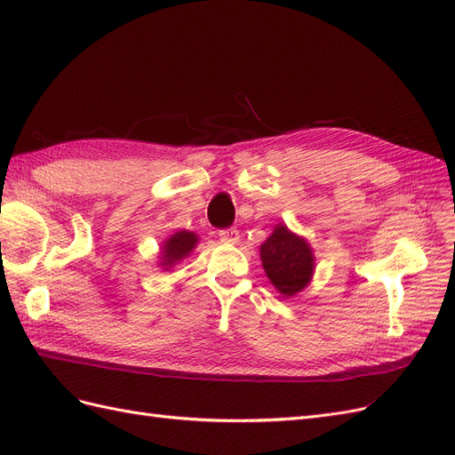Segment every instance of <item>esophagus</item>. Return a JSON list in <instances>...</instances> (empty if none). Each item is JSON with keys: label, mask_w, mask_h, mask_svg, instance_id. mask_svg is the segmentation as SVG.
<instances>
[{"label": "esophagus", "mask_w": 455, "mask_h": 455, "mask_svg": "<svg viewBox=\"0 0 455 455\" xmlns=\"http://www.w3.org/2000/svg\"><path fill=\"white\" fill-rule=\"evenodd\" d=\"M220 235V241H222L224 244H237L241 235H239V229L235 228H229V229H222L218 233Z\"/></svg>", "instance_id": "1"}]
</instances>
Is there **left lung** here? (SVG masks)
Segmentation results:
<instances>
[{
  "label": "left lung",
  "instance_id": "left-lung-1",
  "mask_svg": "<svg viewBox=\"0 0 455 455\" xmlns=\"http://www.w3.org/2000/svg\"><path fill=\"white\" fill-rule=\"evenodd\" d=\"M259 258L267 279L283 298H294L313 279L315 254L311 244L284 224L275 226L271 235L259 244Z\"/></svg>",
  "mask_w": 455,
  "mask_h": 455
}]
</instances>
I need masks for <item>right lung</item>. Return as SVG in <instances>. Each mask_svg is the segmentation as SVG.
<instances>
[{
  "instance_id": "add662e5",
  "label": "right lung",
  "mask_w": 455,
  "mask_h": 455,
  "mask_svg": "<svg viewBox=\"0 0 455 455\" xmlns=\"http://www.w3.org/2000/svg\"><path fill=\"white\" fill-rule=\"evenodd\" d=\"M197 243H199V235L194 231L180 229V231L172 233V235L164 239L161 244V251H159L161 269L169 271L176 264H180V261L196 249Z\"/></svg>"
}]
</instances>
